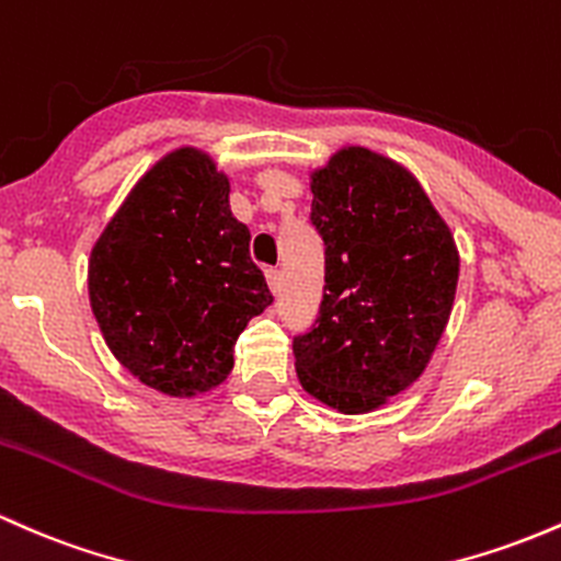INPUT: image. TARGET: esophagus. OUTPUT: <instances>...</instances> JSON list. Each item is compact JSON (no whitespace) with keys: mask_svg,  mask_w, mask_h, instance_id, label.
I'll return each mask as SVG.
<instances>
[{"mask_svg":"<svg viewBox=\"0 0 561 561\" xmlns=\"http://www.w3.org/2000/svg\"><path fill=\"white\" fill-rule=\"evenodd\" d=\"M280 280H283V273L280 270H267V283H270V291L278 294L280 291Z\"/></svg>","mask_w":561,"mask_h":561,"instance_id":"1","label":"esophagus"}]
</instances>
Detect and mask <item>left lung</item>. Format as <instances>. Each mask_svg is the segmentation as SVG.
I'll return each instance as SVG.
<instances>
[{"instance_id":"1","label":"left lung","mask_w":561,"mask_h":561,"mask_svg":"<svg viewBox=\"0 0 561 561\" xmlns=\"http://www.w3.org/2000/svg\"><path fill=\"white\" fill-rule=\"evenodd\" d=\"M327 286L312 331L294 336L302 388L364 414L417 382L447 329L460 254L417 179L385 154L342 147L310 173Z\"/></svg>"}]
</instances>
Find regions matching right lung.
I'll list each match as a JSON object with an SVG mask.
<instances>
[{
  "label": "right lung",
  "instance_id": "right-lung-1",
  "mask_svg": "<svg viewBox=\"0 0 561 561\" xmlns=\"http://www.w3.org/2000/svg\"><path fill=\"white\" fill-rule=\"evenodd\" d=\"M249 240L210 154L154 162L90 251V307L114 358L176 399L225 382L238 334L273 302Z\"/></svg>",
  "mask_w": 561,
  "mask_h": 561
}]
</instances>
